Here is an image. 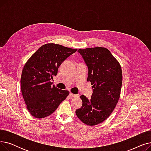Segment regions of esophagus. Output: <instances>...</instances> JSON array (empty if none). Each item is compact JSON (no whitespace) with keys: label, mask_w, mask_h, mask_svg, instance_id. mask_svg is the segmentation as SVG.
Instances as JSON below:
<instances>
[{"label":"esophagus","mask_w":151,"mask_h":151,"mask_svg":"<svg viewBox=\"0 0 151 151\" xmlns=\"http://www.w3.org/2000/svg\"><path fill=\"white\" fill-rule=\"evenodd\" d=\"M69 96H70V97H73V98L79 97V96H78V95H75V94H73V93H71V92H70V93H69Z\"/></svg>","instance_id":"34e87169"}]
</instances>
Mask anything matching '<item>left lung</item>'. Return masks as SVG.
Listing matches in <instances>:
<instances>
[{
  "instance_id": "left-lung-1",
  "label": "left lung",
  "mask_w": 151,
  "mask_h": 151,
  "mask_svg": "<svg viewBox=\"0 0 151 151\" xmlns=\"http://www.w3.org/2000/svg\"><path fill=\"white\" fill-rule=\"evenodd\" d=\"M88 67V81L92 85L91 99L80 96L81 108L76 114L83 123L96 125L105 121L115 108L121 95L122 73L121 65L106 47L78 50Z\"/></svg>"
}]
</instances>
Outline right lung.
Segmentation results:
<instances>
[{
  "mask_svg": "<svg viewBox=\"0 0 151 151\" xmlns=\"http://www.w3.org/2000/svg\"><path fill=\"white\" fill-rule=\"evenodd\" d=\"M77 51L60 45L42 46L29 59L23 68L21 89L29 112L38 119L48 116L68 96L69 92L52 86L62 62Z\"/></svg>",
  "mask_w": 151,
  "mask_h": 151,
  "instance_id": "right-lung-1",
  "label": "right lung"
}]
</instances>
